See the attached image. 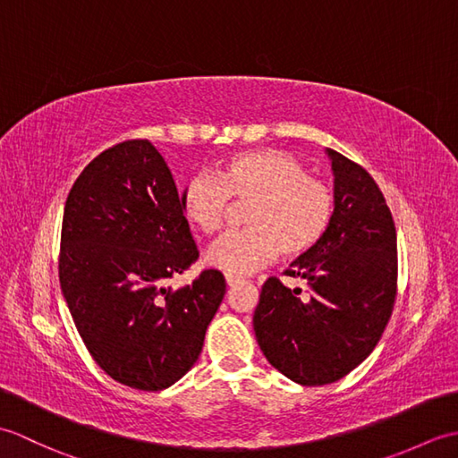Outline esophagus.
Instances as JSON below:
<instances>
[{"mask_svg":"<svg viewBox=\"0 0 458 458\" xmlns=\"http://www.w3.org/2000/svg\"><path fill=\"white\" fill-rule=\"evenodd\" d=\"M242 281H244V279H242V277H238V276H226V284L230 285V287H234V285H238V284H242Z\"/></svg>","mask_w":458,"mask_h":458,"instance_id":"esophagus-1","label":"esophagus"}]
</instances>
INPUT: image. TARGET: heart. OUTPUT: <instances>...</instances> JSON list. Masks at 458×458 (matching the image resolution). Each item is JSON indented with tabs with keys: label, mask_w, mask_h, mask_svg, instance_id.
<instances>
[{
	"label": "heart",
	"mask_w": 458,
	"mask_h": 458,
	"mask_svg": "<svg viewBox=\"0 0 458 458\" xmlns=\"http://www.w3.org/2000/svg\"><path fill=\"white\" fill-rule=\"evenodd\" d=\"M230 199L250 202L246 230L228 232L207 251V261L230 276H248L271 264L281 251L301 256L325 236L335 214V194L307 167L279 149H251L232 155L216 177L194 174L181 187V208L202 234L224 226Z\"/></svg>",
	"instance_id": "b5f03b06"
}]
</instances>
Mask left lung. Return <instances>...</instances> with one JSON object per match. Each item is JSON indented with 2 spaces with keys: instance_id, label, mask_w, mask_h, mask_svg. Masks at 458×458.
Listing matches in <instances>:
<instances>
[{
  "instance_id": "1",
  "label": "left lung",
  "mask_w": 458,
  "mask_h": 458,
  "mask_svg": "<svg viewBox=\"0 0 458 458\" xmlns=\"http://www.w3.org/2000/svg\"><path fill=\"white\" fill-rule=\"evenodd\" d=\"M335 174V214L315 248L285 271L307 293L269 277L254 330L261 352L301 386L333 384L364 362L392 317L397 242L392 212L368 171L327 149Z\"/></svg>"
}]
</instances>
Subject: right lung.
I'll return each mask as SVG.
<instances>
[{"instance_id": "add662e5", "label": "right lung", "mask_w": 458, "mask_h": 458, "mask_svg": "<svg viewBox=\"0 0 458 458\" xmlns=\"http://www.w3.org/2000/svg\"><path fill=\"white\" fill-rule=\"evenodd\" d=\"M197 259L181 192L148 140L86 165L64 204L58 279L82 343L115 382L165 390L199 360L226 281L204 269L165 287Z\"/></svg>"}]
</instances>
